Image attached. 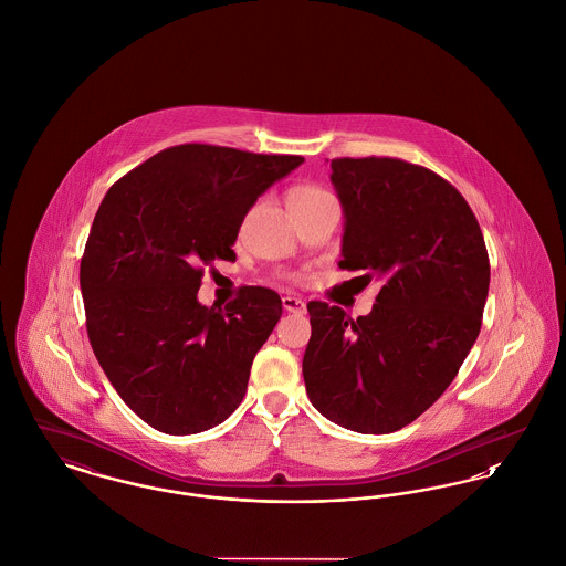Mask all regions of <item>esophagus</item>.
I'll return each mask as SVG.
<instances>
[{"instance_id": "obj_1", "label": "esophagus", "mask_w": 566, "mask_h": 566, "mask_svg": "<svg viewBox=\"0 0 566 566\" xmlns=\"http://www.w3.org/2000/svg\"><path fill=\"white\" fill-rule=\"evenodd\" d=\"M282 305H284L286 312L296 314V316H303V314L307 312L305 301H301V298H296V296H284V298H282Z\"/></svg>"}]
</instances>
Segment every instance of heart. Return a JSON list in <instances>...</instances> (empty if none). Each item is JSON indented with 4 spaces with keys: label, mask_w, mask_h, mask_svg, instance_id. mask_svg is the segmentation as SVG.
Segmentation results:
<instances>
[{
    "label": "heart",
    "mask_w": 566,
    "mask_h": 566,
    "mask_svg": "<svg viewBox=\"0 0 566 566\" xmlns=\"http://www.w3.org/2000/svg\"><path fill=\"white\" fill-rule=\"evenodd\" d=\"M289 208L291 212L296 210H305V208H312L316 203H323L333 199L326 190L321 189L318 185H295L293 189L289 190Z\"/></svg>",
    "instance_id": "1"
}]
</instances>
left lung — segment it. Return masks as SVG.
Here are the masks:
<instances>
[{
	"label": "left lung",
	"mask_w": 566,
	"mask_h": 566,
	"mask_svg": "<svg viewBox=\"0 0 566 566\" xmlns=\"http://www.w3.org/2000/svg\"><path fill=\"white\" fill-rule=\"evenodd\" d=\"M331 169L346 218L339 268L381 289L356 321L337 305L307 303L303 379L324 418L386 434L424 413L473 348L488 250L464 197L431 169L390 157L333 159Z\"/></svg>",
	"instance_id": "1"
}]
</instances>
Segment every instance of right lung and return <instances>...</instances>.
I'll use <instances>...</instances> for the list:
<instances>
[{"label":"right lung","mask_w":566,"mask_h":566,"mask_svg":"<svg viewBox=\"0 0 566 566\" xmlns=\"http://www.w3.org/2000/svg\"><path fill=\"white\" fill-rule=\"evenodd\" d=\"M303 163L182 144L109 187L81 261L86 333L120 399L157 431L195 434L242 403L250 367L282 316L280 295L243 286L197 301L203 268L235 261L248 210Z\"/></svg>","instance_id":"add662e5"}]
</instances>
